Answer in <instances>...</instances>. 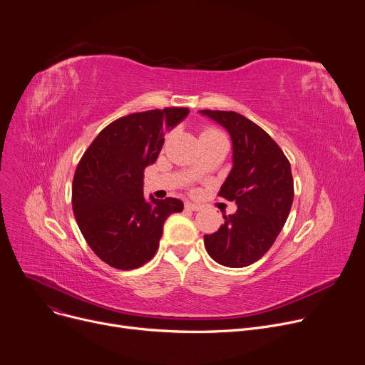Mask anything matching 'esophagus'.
Listing matches in <instances>:
<instances>
[{
	"label": "esophagus",
	"mask_w": 365,
	"mask_h": 365,
	"mask_svg": "<svg viewBox=\"0 0 365 365\" xmlns=\"http://www.w3.org/2000/svg\"><path fill=\"white\" fill-rule=\"evenodd\" d=\"M185 208L189 210V211H200V210H201V205L192 204V202H186V204H185Z\"/></svg>",
	"instance_id": "obj_1"
}]
</instances>
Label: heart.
<instances>
[{
    "instance_id": "1",
    "label": "heart",
    "mask_w": 365,
    "mask_h": 365,
    "mask_svg": "<svg viewBox=\"0 0 365 365\" xmlns=\"http://www.w3.org/2000/svg\"><path fill=\"white\" fill-rule=\"evenodd\" d=\"M212 135H221V132H218L217 129H212V128H207L204 132H202V138L205 137H212ZM195 173H200L201 172V168L200 165H196V168L193 169Z\"/></svg>"
}]
</instances>
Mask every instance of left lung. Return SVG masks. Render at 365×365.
Listing matches in <instances>:
<instances>
[{
	"label": "left lung",
	"mask_w": 365,
	"mask_h": 365,
	"mask_svg": "<svg viewBox=\"0 0 365 365\" xmlns=\"http://www.w3.org/2000/svg\"><path fill=\"white\" fill-rule=\"evenodd\" d=\"M224 126L233 143V169L218 195L237 211L204 236L208 255L222 267L245 268L277 240L294 200L291 165L279 145L255 122L237 112L200 110Z\"/></svg>",
	"instance_id": "obj_1"
}]
</instances>
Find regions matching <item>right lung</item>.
I'll list each match as a JSON object with an SVG mask.
<instances>
[{
  "mask_svg": "<svg viewBox=\"0 0 365 365\" xmlns=\"http://www.w3.org/2000/svg\"><path fill=\"white\" fill-rule=\"evenodd\" d=\"M189 113L165 108L109 123L83 154L73 180V211L90 249L109 267H143L158 249L164 221L183 211L176 197H144V170L155 163L165 130Z\"/></svg>",
  "mask_w": 365,
  "mask_h": 365,
  "instance_id": "right-lung-1",
  "label": "right lung"
}]
</instances>
